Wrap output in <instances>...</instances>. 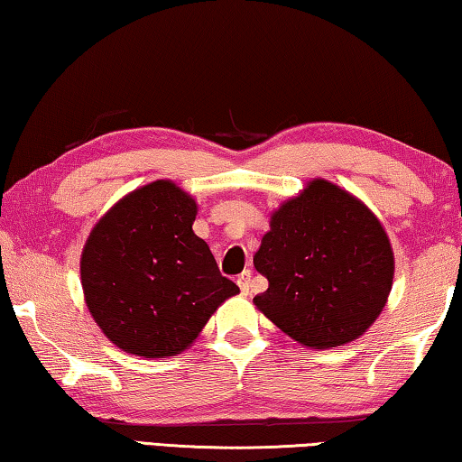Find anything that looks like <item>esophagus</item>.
<instances>
[{
    "label": "esophagus",
    "mask_w": 462,
    "mask_h": 462,
    "mask_svg": "<svg viewBox=\"0 0 462 462\" xmlns=\"http://www.w3.org/2000/svg\"><path fill=\"white\" fill-rule=\"evenodd\" d=\"M250 277H253V271H245V273H242V275H238V279H236L240 291L245 293V295H248V291H250Z\"/></svg>",
    "instance_id": "1"
}]
</instances>
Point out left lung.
Here are the masks:
<instances>
[{
  "label": "left lung",
  "instance_id": "left-lung-1",
  "mask_svg": "<svg viewBox=\"0 0 462 462\" xmlns=\"http://www.w3.org/2000/svg\"><path fill=\"white\" fill-rule=\"evenodd\" d=\"M254 267L269 289L254 306L293 340L340 346L361 336L393 281V250L366 206L316 179L271 217Z\"/></svg>",
  "mask_w": 462,
  "mask_h": 462
}]
</instances>
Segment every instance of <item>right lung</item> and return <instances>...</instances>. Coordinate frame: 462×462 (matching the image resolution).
Returning a JSON list of instances; mask_svg holds the SVG:
<instances>
[{
    "mask_svg": "<svg viewBox=\"0 0 462 462\" xmlns=\"http://www.w3.org/2000/svg\"><path fill=\"white\" fill-rule=\"evenodd\" d=\"M198 206L171 181L132 191L91 230L81 283L93 319L126 353L185 350L238 285L191 226Z\"/></svg>",
    "mask_w": 462,
    "mask_h": 462,
    "instance_id": "obj_1",
    "label": "right lung"
}]
</instances>
